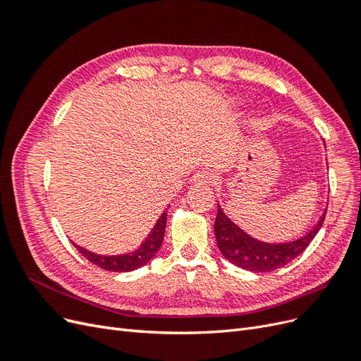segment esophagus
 <instances>
[{
  "mask_svg": "<svg viewBox=\"0 0 361 361\" xmlns=\"http://www.w3.org/2000/svg\"><path fill=\"white\" fill-rule=\"evenodd\" d=\"M216 180V176L209 170H199L192 176V182L199 185H211Z\"/></svg>",
  "mask_w": 361,
  "mask_h": 361,
  "instance_id": "obj_1",
  "label": "esophagus"
}]
</instances>
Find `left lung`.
<instances>
[{"label":"left lung","instance_id":"1","mask_svg":"<svg viewBox=\"0 0 361 361\" xmlns=\"http://www.w3.org/2000/svg\"><path fill=\"white\" fill-rule=\"evenodd\" d=\"M325 214L309 233L288 243H265L248 235L228 218L221 206L216 207L214 224L218 250L233 265L251 272H269L288 265L309 247L324 224Z\"/></svg>","mask_w":361,"mask_h":361}]
</instances>
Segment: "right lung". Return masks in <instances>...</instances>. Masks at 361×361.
Instances as JSON below:
<instances>
[{"label":"right lung","instance_id":"1","mask_svg":"<svg viewBox=\"0 0 361 361\" xmlns=\"http://www.w3.org/2000/svg\"><path fill=\"white\" fill-rule=\"evenodd\" d=\"M166 224H167V212H162V215L158 218L155 227L152 228L149 236L145 239V243L141 244L137 250L129 251L125 255H116V256H105V255H96L93 251L85 250L80 245H73L78 248L80 253L90 260L93 265L99 267L106 271L113 272H129L145 267L146 264L155 257L158 250L161 248L164 233H166Z\"/></svg>","mask_w":361,"mask_h":361}]
</instances>
